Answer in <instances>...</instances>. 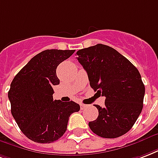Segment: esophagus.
Wrapping results in <instances>:
<instances>
[{
  "label": "esophagus",
  "instance_id": "esophagus-1",
  "mask_svg": "<svg viewBox=\"0 0 158 158\" xmlns=\"http://www.w3.org/2000/svg\"><path fill=\"white\" fill-rule=\"evenodd\" d=\"M88 105H85V104H84V103H80V108H81V109L83 110V109H84L85 108H87Z\"/></svg>",
  "mask_w": 158,
  "mask_h": 158
}]
</instances>
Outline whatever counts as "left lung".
Here are the masks:
<instances>
[{
  "label": "left lung",
  "instance_id": "obj_1",
  "mask_svg": "<svg viewBox=\"0 0 158 158\" xmlns=\"http://www.w3.org/2000/svg\"><path fill=\"white\" fill-rule=\"evenodd\" d=\"M91 88L105 97L104 107L95 105L98 116L89 123L99 137L115 138L132 127L143 107L145 86L140 73L114 48L98 44L77 51Z\"/></svg>",
  "mask_w": 158,
  "mask_h": 158
}]
</instances>
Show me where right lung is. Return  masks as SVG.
<instances>
[{
  "label": "right lung",
  "instance_id": "right-lung-1",
  "mask_svg": "<svg viewBox=\"0 0 158 158\" xmlns=\"http://www.w3.org/2000/svg\"><path fill=\"white\" fill-rule=\"evenodd\" d=\"M75 50H46L34 56L15 76L8 98L11 114L31 140L50 143L67 130L69 118L80 107L73 101L54 100L53 86L60 84L57 66Z\"/></svg>",
  "mask_w": 158,
  "mask_h": 158
}]
</instances>
